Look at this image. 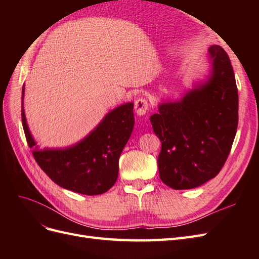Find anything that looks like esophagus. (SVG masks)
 <instances>
[{
    "label": "esophagus",
    "mask_w": 259,
    "mask_h": 259,
    "mask_svg": "<svg viewBox=\"0 0 259 259\" xmlns=\"http://www.w3.org/2000/svg\"><path fill=\"white\" fill-rule=\"evenodd\" d=\"M149 110V103L145 98H138L135 101V111L137 115H145Z\"/></svg>",
    "instance_id": "34e87169"
}]
</instances>
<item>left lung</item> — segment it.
<instances>
[{"label": "left lung", "mask_w": 259, "mask_h": 259, "mask_svg": "<svg viewBox=\"0 0 259 259\" xmlns=\"http://www.w3.org/2000/svg\"><path fill=\"white\" fill-rule=\"evenodd\" d=\"M207 56L206 79L180 99L163 101L150 116L162 144L160 178L175 190L192 189L214 178L236 137L239 97L229 56L218 45L209 46Z\"/></svg>", "instance_id": "1"}]
</instances>
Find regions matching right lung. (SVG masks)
Listing matches in <instances>:
<instances>
[{"label":"right lung","instance_id":"add662e5","mask_svg":"<svg viewBox=\"0 0 259 259\" xmlns=\"http://www.w3.org/2000/svg\"><path fill=\"white\" fill-rule=\"evenodd\" d=\"M21 92V120L27 143L35 161L55 184L86 195L105 193L115 184L119 159L134 128V104L127 103L108 112L79 143L67 148L41 149L28 127Z\"/></svg>","mask_w":259,"mask_h":259}]
</instances>
